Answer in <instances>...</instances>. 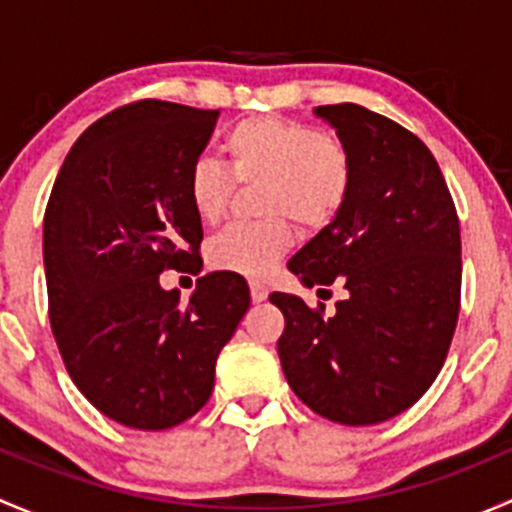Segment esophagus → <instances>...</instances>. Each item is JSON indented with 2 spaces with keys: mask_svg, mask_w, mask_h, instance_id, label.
<instances>
[{
  "mask_svg": "<svg viewBox=\"0 0 512 512\" xmlns=\"http://www.w3.org/2000/svg\"><path fill=\"white\" fill-rule=\"evenodd\" d=\"M250 297H252V302H265V299H267V287L260 285V282H252V285H250Z\"/></svg>",
  "mask_w": 512,
  "mask_h": 512,
  "instance_id": "esophagus-1",
  "label": "esophagus"
}]
</instances>
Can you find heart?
Segmentation results:
<instances>
[{
  "instance_id": "obj_1",
  "label": "heart",
  "mask_w": 512,
  "mask_h": 512,
  "mask_svg": "<svg viewBox=\"0 0 512 512\" xmlns=\"http://www.w3.org/2000/svg\"><path fill=\"white\" fill-rule=\"evenodd\" d=\"M223 165L198 158L185 175L190 208L205 225L218 223L236 183H260L257 225H230L208 242V265L218 272L260 280L292 245V223L329 225L347 205L354 185V158L332 131L282 116H250L223 138Z\"/></svg>"
}]
</instances>
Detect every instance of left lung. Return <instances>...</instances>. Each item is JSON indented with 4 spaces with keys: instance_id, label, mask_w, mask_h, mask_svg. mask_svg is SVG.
Segmentation results:
<instances>
[{
    "instance_id": "left-lung-1",
    "label": "left lung",
    "mask_w": 512,
    "mask_h": 512,
    "mask_svg": "<svg viewBox=\"0 0 512 512\" xmlns=\"http://www.w3.org/2000/svg\"><path fill=\"white\" fill-rule=\"evenodd\" d=\"M314 113L352 151L354 185L287 267L307 287L339 280L347 297L324 317V304L272 292L285 314L277 352L314 414L371 426L414 406L446 361L461 309V225L421 138L356 103Z\"/></svg>"
}]
</instances>
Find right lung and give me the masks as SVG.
<instances>
[{
	"mask_svg": "<svg viewBox=\"0 0 512 512\" xmlns=\"http://www.w3.org/2000/svg\"><path fill=\"white\" fill-rule=\"evenodd\" d=\"M220 111L128 103L81 133L44 213L49 322L71 381L103 416L163 431L198 414L250 307L240 275L200 277L190 302L163 270L198 272L203 225L185 175Z\"/></svg>",
	"mask_w": 512,
	"mask_h": 512,
	"instance_id": "right-lung-1",
	"label": "right lung"
}]
</instances>
